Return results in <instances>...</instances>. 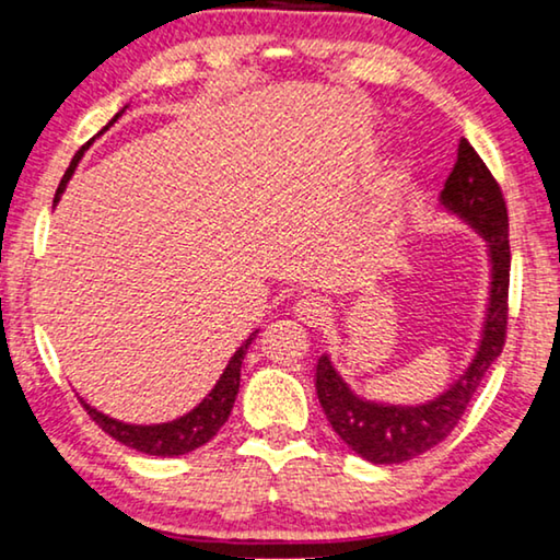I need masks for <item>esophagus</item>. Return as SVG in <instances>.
<instances>
[{
  "label": "esophagus",
  "mask_w": 560,
  "mask_h": 560,
  "mask_svg": "<svg viewBox=\"0 0 560 560\" xmlns=\"http://www.w3.org/2000/svg\"><path fill=\"white\" fill-rule=\"evenodd\" d=\"M294 314H296V319L304 322V325L319 327L329 319V304H327V299H322V296H302L294 304Z\"/></svg>",
  "instance_id": "esophagus-1"
}]
</instances>
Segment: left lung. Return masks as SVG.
I'll list each match as a JSON object with an SVG mask.
<instances>
[{
	"mask_svg": "<svg viewBox=\"0 0 560 560\" xmlns=\"http://www.w3.org/2000/svg\"><path fill=\"white\" fill-rule=\"evenodd\" d=\"M439 205L448 215L482 235L490 264L485 319L469 365L448 383V388L421 404H388L358 396L335 368L329 352H322L314 365V388L335 434L358 456L373 464L408 462L452 434L505 345L510 287L508 208L500 185L467 139L459 141V154L439 195Z\"/></svg>",
	"mask_w": 560,
	"mask_h": 560,
	"instance_id": "8db88e82",
	"label": "left lung"
}]
</instances>
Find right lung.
<instances>
[{"label":"right lung","mask_w":560,"mask_h":560,"mask_svg":"<svg viewBox=\"0 0 560 560\" xmlns=\"http://www.w3.org/2000/svg\"><path fill=\"white\" fill-rule=\"evenodd\" d=\"M121 114L124 112L116 114L114 121L119 119ZM112 124H108V126H112ZM108 126H106V129H108ZM101 133H104V131H101ZM89 147H91V141L85 147L78 149V154L73 156V162H70V167L66 170V175H62V179H60L52 205L60 202V195L66 192L70 177H73L78 162H81V156ZM256 335H258V329H256V332H250L246 340H243L241 348L233 352L231 360H228L225 370H223V375L218 377V383L212 385L208 396H205L198 406L190 408V411L177 416V419H172V421H164V423H126V421H119V419H112L108 413H101L98 408L85 404L83 398H81V404L85 406V411H89L91 419L96 421L108 436H114L116 441H121V444H126V446L137 448V452H141V454H149V456H183L187 452H195L198 446L208 444V441L218 434L220 427H223V423L228 421V416H231L235 396H238V388H241L243 355L248 352V345L254 342Z\"/></svg>","instance_id":"obj_1"}]
</instances>
